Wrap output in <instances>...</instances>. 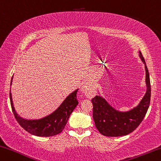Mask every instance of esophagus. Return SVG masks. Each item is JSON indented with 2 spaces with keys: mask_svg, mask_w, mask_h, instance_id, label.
<instances>
[{
  "mask_svg": "<svg viewBox=\"0 0 161 161\" xmlns=\"http://www.w3.org/2000/svg\"><path fill=\"white\" fill-rule=\"evenodd\" d=\"M82 91L88 98H92L96 95V90L94 85L91 83H86L82 86Z\"/></svg>",
  "mask_w": 161,
  "mask_h": 161,
  "instance_id": "34e87169",
  "label": "esophagus"
}]
</instances>
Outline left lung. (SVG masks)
Masks as SVG:
<instances>
[{
    "instance_id": "8db88e82",
    "label": "left lung",
    "mask_w": 161,
    "mask_h": 161,
    "mask_svg": "<svg viewBox=\"0 0 161 161\" xmlns=\"http://www.w3.org/2000/svg\"><path fill=\"white\" fill-rule=\"evenodd\" d=\"M139 55L145 65L147 86L146 93L139 104L127 112H120L108 104L102 96H96L91 99L95 125L98 132L103 135L108 137L127 135L133 132L145 117L150 106L151 87L149 72L141 52L139 53Z\"/></svg>"
}]
</instances>
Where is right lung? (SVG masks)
Masks as SVG:
<instances>
[{"label": "right lung", "instance_id": "right-lung-1", "mask_svg": "<svg viewBox=\"0 0 161 161\" xmlns=\"http://www.w3.org/2000/svg\"><path fill=\"white\" fill-rule=\"evenodd\" d=\"M13 77L11 78V86ZM78 90L74 91L67 96L60 106L50 114L39 119H26L18 115L15 110L12 96L10 90V101L14 117L19 125L26 132L38 137H51L58 135L64 130L69 117L76 106L78 104L77 100Z\"/></svg>", "mask_w": 161, "mask_h": 161}]
</instances>
